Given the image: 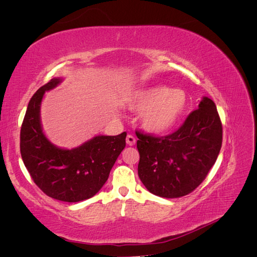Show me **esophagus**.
Masks as SVG:
<instances>
[{
    "label": "esophagus",
    "instance_id": "obj_1",
    "mask_svg": "<svg viewBox=\"0 0 257 257\" xmlns=\"http://www.w3.org/2000/svg\"><path fill=\"white\" fill-rule=\"evenodd\" d=\"M126 144H127L128 146H134V145L136 144L135 137L132 136V135H127V136H126Z\"/></svg>",
    "mask_w": 257,
    "mask_h": 257
}]
</instances>
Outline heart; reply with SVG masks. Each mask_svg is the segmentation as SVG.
<instances>
[{
    "label": "heart",
    "instance_id": "heart-1",
    "mask_svg": "<svg viewBox=\"0 0 257 257\" xmlns=\"http://www.w3.org/2000/svg\"><path fill=\"white\" fill-rule=\"evenodd\" d=\"M126 104L132 111L142 112L141 124L147 132L162 135L180 121L188 106V96L182 90L154 85L135 91Z\"/></svg>",
    "mask_w": 257,
    "mask_h": 257
}]
</instances>
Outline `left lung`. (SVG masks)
<instances>
[{
    "label": "left lung",
    "mask_w": 257,
    "mask_h": 257,
    "mask_svg": "<svg viewBox=\"0 0 257 257\" xmlns=\"http://www.w3.org/2000/svg\"><path fill=\"white\" fill-rule=\"evenodd\" d=\"M136 135L142 182L154 195L177 198L195 190L214 165L222 147V123L213 100L204 96L175 133Z\"/></svg>",
    "instance_id": "1"
}]
</instances>
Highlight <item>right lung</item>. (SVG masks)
Here are the masks:
<instances>
[{"label":"right lung","mask_w":257,"mask_h":257,"mask_svg":"<svg viewBox=\"0 0 257 257\" xmlns=\"http://www.w3.org/2000/svg\"><path fill=\"white\" fill-rule=\"evenodd\" d=\"M63 81L52 78L30 99L20 131V152L33 181L46 195L77 203L91 198L103 188L116 159L125 147L126 133L97 135L73 149L53 145L41 121L45 93Z\"/></svg>","instance_id":"add662e5"}]
</instances>
